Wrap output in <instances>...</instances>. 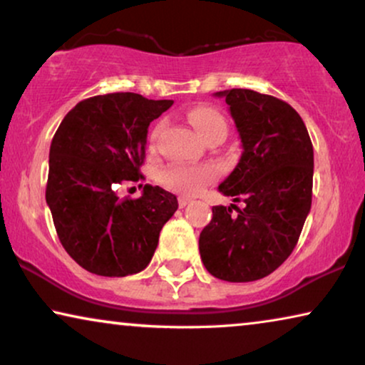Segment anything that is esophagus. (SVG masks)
<instances>
[{"label":"esophagus","mask_w":365,"mask_h":365,"mask_svg":"<svg viewBox=\"0 0 365 365\" xmlns=\"http://www.w3.org/2000/svg\"><path fill=\"white\" fill-rule=\"evenodd\" d=\"M192 199L191 197H187V196H181L179 197V207H186L189 202H191Z\"/></svg>","instance_id":"esophagus-1"}]
</instances>
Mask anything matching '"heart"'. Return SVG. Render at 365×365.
Returning a JSON list of instances; mask_svg holds the SVG:
<instances>
[{"instance_id": "heart-1", "label": "heart", "mask_w": 365, "mask_h": 365, "mask_svg": "<svg viewBox=\"0 0 365 365\" xmlns=\"http://www.w3.org/2000/svg\"><path fill=\"white\" fill-rule=\"evenodd\" d=\"M189 123L192 124L204 141L216 134L226 136V119L217 109L211 106H197L187 113ZM163 123H158L151 133V144L158 141L163 131ZM216 171L211 166H168L159 173V182L171 191L182 194H197L201 189L212 181Z\"/></svg>"}]
</instances>
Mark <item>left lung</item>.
Masks as SVG:
<instances>
[{
  "mask_svg": "<svg viewBox=\"0 0 365 365\" xmlns=\"http://www.w3.org/2000/svg\"><path fill=\"white\" fill-rule=\"evenodd\" d=\"M216 96L226 98L244 149L219 191L244 207L214 206L199 252L214 277L251 282L276 271L296 247L311 211L314 149L302 118L282 99L252 89Z\"/></svg>",
  "mask_w": 365,
  "mask_h": 365,
  "instance_id": "8db88e82",
  "label": "left lung"
}]
</instances>
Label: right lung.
I'll return each instance as SVG.
<instances>
[{"label": "right lung", "mask_w": 365, "mask_h": 365, "mask_svg": "<svg viewBox=\"0 0 365 365\" xmlns=\"http://www.w3.org/2000/svg\"><path fill=\"white\" fill-rule=\"evenodd\" d=\"M171 104L136 93L93 96L79 101L54 133L46 202L63 247L89 272H141L176 212V196L159 186L146 184L138 199H119L114 191L144 179L148 128Z\"/></svg>", "instance_id": "add662e5"}]
</instances>
